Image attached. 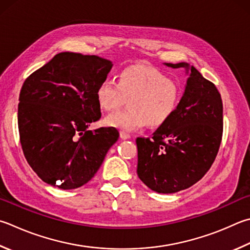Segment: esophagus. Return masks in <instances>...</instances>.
Masks as SVG:
<instances>
[{"label": "esophagus", "instance_id": "34e87169", "mask_svg": "<svg viewBox=\"0 0 250 250\" xmlns=\"http://www.w3.org/2000/svg\"><path fill=\"white\" fill-rule=\"evenodd\" d=\"M120 138L124 139V140H126V139H130L131 138V134L125 132V131H121L120 132Z\"/></svg>", "mask_w": 250, "mask_h": 250}]
</instances>
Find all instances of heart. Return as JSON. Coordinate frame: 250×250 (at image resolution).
Returning a JSON list of instances; mask_svg holds the SVG:
<instances>
[{"mask_svg": "<svg viewBox=\"0 0 250 250\" xmlns=\"http://www.w3.org/2000/svg\"><path fill=\"white\" fill-rule=\"evenodd\" d=\"M98 105L113 110L129 98V109L108 115L105 124L122 131L139 130L147 124L164 125L174 115L181 99L178 84L160 70L146 65L126 66L118 75V83L105 79L96 90Z\"/></svg>", "mask_w": 250, "mask_h": 250, "instance_id": "heart-1", "label": "heart"}]
</instances>
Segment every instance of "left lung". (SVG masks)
Wrapping results in <instances>:
<instances>
[{"instance_id": "left-lung-1", "label": "left lung", "mask_w": 250, "mask_h": 250, "mask_svg": "<svg viewBox=\"0 0 250 250\" xmlns=\"http://www.w3.org/2000/svg\"><path fill=\"white\" fill-rule=\"evenodd\" d=\"M189 78L178 108L152 138H138V176L158 193L191 187L210 169L223 134V103L215 85L188 63Z\"/></svg>"}]
</instances>
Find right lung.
I'll use <instances>...</instances> for the list:
<instances>
[{"label":"right lung","instance_id":"1","mask_svg":"<svg viewBox=\"0 0 250 250\" xmlns=\"http://www.w3.org/2000/svg\"><path fill=\"white\" fill-rule=\"evenodd\" d=\"M111 67L101 57L61 52L22 84L17 116L21 148L48 185L69 190L88 183L119 138L111 126L88 130L102 117L96 90Z\"/></svg>","mask_w":250,"mask_h":250}]
</instances>
